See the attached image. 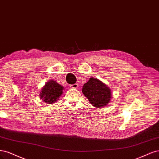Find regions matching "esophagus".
I'll return each instance as SVG.
<instances>
[{"mask_svg":"<svg viewBox=\"0 0 159 159\" xmlns=\"http://www.w3.org/2000/svg\"><path fill=\"white\" fill-rule=\"evenodd\" d=\"M78 84H71V85H70V88H72V89H77L78 88Z\"/></svg>","mask_w":159,"mask_h":159,"instance_id":"esophagus-1","label":"esophagus"}]
</instances>
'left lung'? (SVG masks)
<instances>
[{
  "label": "left lung",
  "mask_w": 159,
  "mask_h": 159,
  "mask_svg": "<svg viewBox=\"0 0 159 159\" xmlns=\"http://www.w3.org/2000/svg\"><path fill=\"white\" fill-rule=\"evenodd\" d=\"M90 103L96 107H104L111 98V90L108 86L96 78L91 77L82 89Z\"/></svg>",
  "instance_id": "8db88e82"
}]
</instances>
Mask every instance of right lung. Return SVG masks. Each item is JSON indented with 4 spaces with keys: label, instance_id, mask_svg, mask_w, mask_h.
<instances>
[{
    "label": "right lung",
    "instance_id": "right-lung-1",
    "mask_svg": "<svg viewBox=\"0 0 159 159\" xmlns=\"http://www.w3.org/2000/svg\"><path fill=\"white\" fill-rule=\"evenodd\" d=\"M64 87L55 80H50L43 87L40 92V99L47 104H52L59 100L63 94Z\"/></svg>",
    "mask_w": 159,
    "mask_h": 159
}]
</instances>
